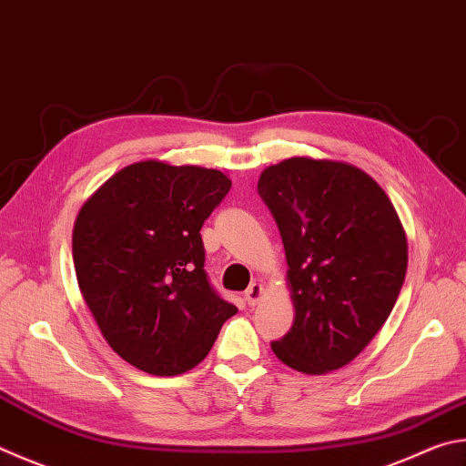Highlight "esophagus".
Returning <instances> with one entry per match:
<instances>
[{"label": "esophagus", "instance_id": "34e87169", "mask_svg": "<svg viewBox=\"0 0 466 466\" xmlns=\"http://www.w3.org/2000/svg\"><path fill=\"white\" fill-rule=\"evenodd\" d=\"M262 295H265V287L260 283H252L247 289V293H244V298H247L248 306H257V303L262 299Z\"/></svg>", "mask_w": 466, "mask_h": 466}]
</instances>
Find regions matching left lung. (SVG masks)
Instances as JSON below:
<instances>
[{"label":"left lung","mask_w":466,"mask_h":466,"mask_svg":"<svg viewBox=\"0 0 466 466\" xmlns=\"http://www.w3.org/2000/svg\"><path fill=\"white\" fill-rule=\"evenodd\" d=\"M258 196L281 234L295 309L270 349L306 375L342 369L383 328L401 291V219L373 177L342 160L285 158L260 173Z\"/></svg>","instance_id":"left-lung-1"}]
</instances>
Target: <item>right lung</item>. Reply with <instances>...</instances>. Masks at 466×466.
I'll return each mask as SVG.
<instances>
[{
	"instance_id": "add662e5",
	"label": "right lung",
	"mask_w": 466,
	"mask_h": 466,
	"mask_svg": "<svg viewBox=\"0 0 466 466\" xmlns=\"http://www.w3.org/2000/svg\"><path fill=\"white\" fill-rule=\"evenodd\" d=\"M230 185L218 168L148 158L109 177L75 219L83 299L112 350L148 375L198 367L238 311L209 287L199 234Z\"/></svg>"
}]
</instances>
